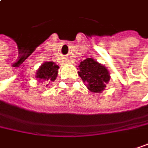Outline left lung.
<instances>
[{
	"label": "left lung",
	"mask_w": 148,
	"mask_h": 148,
	"mask_svg": "<svg viewBox=\"0 0 148 148\" xmlns=\"http://www.w3.org/2000/svg\"><path fill=\"white\" fill-rule=\"evenodd\" d=\"M78 75L86 83L88 89L93 93H102L110 80V72L101 63L88 58L78 66Z\"/></svg>",
	"instance_id": "left-lung-1"
}]
</instances>
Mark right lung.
Returning a JSON list of instances; mask_svg holds the SVG:
<instances>
[{"label": "right lung", "instance_id": "1", "mask_svg": "<svg viewBox=\"0 0 148 148\" xmlns=\"http://www.w3.org/2000/svg\"><path fill=\"white\" fill-rule=\"evenodd\" d=\"M59 66L52 61H45L44 62L39 68L36 72V79L38 82H46V83H50L51 82H54L58 76ZM48 86V84L46 85Z\"/></svg>", "mask_w": 148, "mask_h": 148}]
</instances>
